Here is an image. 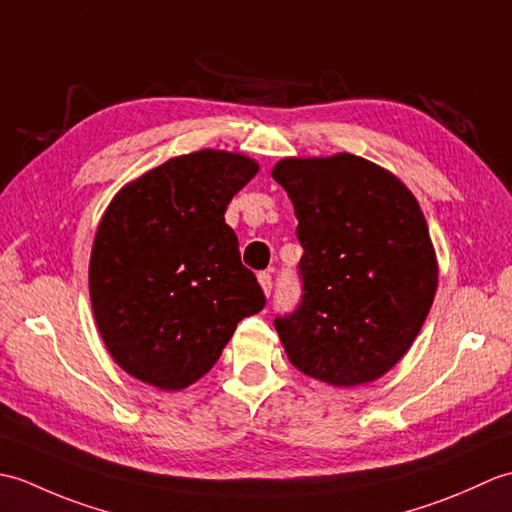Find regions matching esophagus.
<instances>
[{"label": "esophagus", "mask_w": 512, "mask_h": 512, "mask_svg": "<svg viewBox=\"0 0 512 512\" xmlns=\"http://www.w3.org/2000/svg\"><path fill=\"white\" fill-rule=\"evenodd\" d=\"M257 279H259V286L264 290V295L268 297L270 292H273V277H270V273H259Z\"/></svg>", "instance_id": "esophagus-1"}]
</instances>
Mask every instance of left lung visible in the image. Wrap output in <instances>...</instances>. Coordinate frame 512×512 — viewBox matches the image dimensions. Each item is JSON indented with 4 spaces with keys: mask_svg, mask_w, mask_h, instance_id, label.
I'll list each match as a JSON object with an SVG mask.
<instances>
[{
    "mask_svg": "<svg viewBox=\"0 0 512 512\" xmlns=\"http://www.w3.org/2000/svg\"><path fill=\"white\" fill-rule=\"evenodd\" d=\"M303 248L297 310L275 319L299 372L336 387L387 374L422 328L438 262L418 200L394 173L352 154L284 158Z\"/></svg>",
    "mask_w": 512,
    "mask_h": 512,
    "instance_id": "obj_1",
    "label": "left lung"
}]
</instances>
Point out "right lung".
I'll list each match as a JSON object with an SVG mask.
<instances>
[{
	"mask_svg": "<svg viewBox=\"0 0 512 512\" xmlns=\"http://www.w3.org/2000/svg\"><path fill=\"white\" fill-rule=\"evenodd\" d=\"M259 165L231 151L171 158L116 193L90 257V299L107 352L165 391L200 380L237 323L264 308L224 222Z\"/></svg>",
	"mask_w": 512,
	"mask_h": 512,
	"instance_id": "1",
	"label": "right lung"
}]
</instances>
